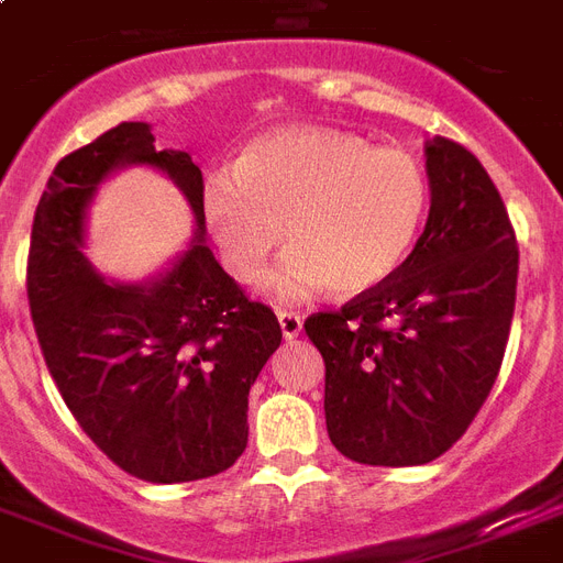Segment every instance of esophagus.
<instances>
[{
  "label": "esophagus",
  "mask_w": 563,
  "mask_h": 563,
  "mask_svg": "<svg viewBox=\"0 0 563 563\" xmlns=\"http://www.w3.org/2000/svg\"><path fill=\"white\" fill-rule=\"evenodd\" d=\"M277 321H280V330L286 339H295L303 330V319H300L298 312L291 310H277Z\"/></svg>",
  "instance_id": "esophagus-1"
}]
</instances>
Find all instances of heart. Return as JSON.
Instances as JSON below:
<instances>
[{
	"label": "heart",
	"mask_w": 563,
	"mask_h": 563,
	"mask_svg": "<svg viewBox=\"0 0 563 563\" xmlns=\"http://www.w3.org/2000/svg\"><path fill=\"white\" fill-rule=\"evenodd\" d=\"M428 203L413 153L321 126L256 139L235 167L209 170L200 191L206 230L233 280H260L286 230L291 251L268 277L283 300L386 283L413 251Z\"/></svg>",
	"instance_id": "b5f03b06"
}]
</instances>
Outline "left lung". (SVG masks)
Returning <instances> with one entry per match:
<instances>
[{"label":"left lung","instance_id":"1","mask_svg":"<svg viewBox=\"0 0 563 563\" xmlns=\"http://www.w3.org/2000/svg\"><path fill=\"white\" fill-rule=\"evenodd\" d=\"M431 212L393 277L303 321L324 357L330 443L366 466L449 452L490 396L508 345L520 247L470 150L424 144Z\"/></svg>","mask_w":563,"mask_h":563}]
</instances>
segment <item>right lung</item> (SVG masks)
<instances>
[{
    "label": "right lung",
    "instance_id": "right-lung-1",
    "mask_svg": "<svg viewBox=\"0 0 563 563\" xmlns=\"http://www.w3.org/2000/svg\"><path fill=\"white\" fill-rule=\"evenodd\" d=\"M153 141L147 123H120L55 165L34 212L25 289L46 368L81 431L141 482L179 484L242 457L247 396L283 333L206 244L200 167ZM126 164L167 173L198 221L192 247L147 284L102 282L80 253L96 186Z\"/></svg>",
    "mask_w": 563,
    "mask_h": 563
}]
</instances>
